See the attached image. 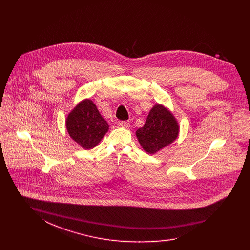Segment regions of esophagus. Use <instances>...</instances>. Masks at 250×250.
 I'll return each mask as SVG.
<instances>
[{"mask_svg": "<svg viewBox=\"0 0 250 250\" xmlns=\"http://www.w3.org/2000/svg\"><path fill=\"white\" fill-rule=\"evenodd\" d=\"M118 125H119V126L124 127V128H129V126H130V123L127 121H120L118 122Z\"/></svg>", "mask_w": 250, "mask_h": 250, "instance_id": "obj_1", "label": "esophagus"}]
</instances>
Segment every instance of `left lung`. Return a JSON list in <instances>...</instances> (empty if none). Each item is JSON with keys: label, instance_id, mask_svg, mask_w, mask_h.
<instances>
[{"label": "left lung", "instance_id": "8db88e82", "mask_svg": "<svg viewBox=\"0 0 250 250\" xmlns=\"http://www.w3.org/2000/svg\"><path fill=\"white\" fill-rule=\"evenodd\" d=\"M179 129L178 122L171 111L156 104L151 108L143 127L136 131V136L143 150L154 155L178 138Z\"/></svg>", "mask_w": 250, "mask_h": 250}]
</instances>
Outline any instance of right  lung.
I'll list each match as a JSON object with an SVG mask.
<instances>
[{"mask_svg":"<svg viewBox=\"0 0 250 250\" xmlns=\"http://www.w3.org/2000/svg\"><path fill=\"white\" fill-rule=\"evenodd\" d=\"M65 126L70 138L85 150L101 142L108 130V124L91 99H84L68 113Z\"/></svg>","mask_w":250,"mask_h":250,"instance_id":"1","label":"right lung"}]
</instances>
